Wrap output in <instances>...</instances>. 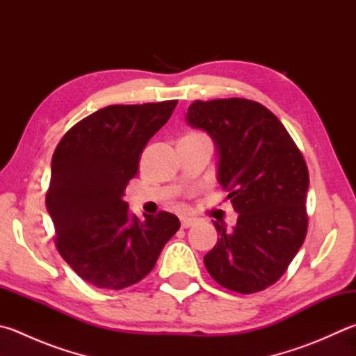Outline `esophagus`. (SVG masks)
<instances>
[{
	"instance_id": "obj_1",
	"label": "esophagus",
	"mask_w": 356,
	"mask_h": 356,
	"mask_svg": "<svg viewBox=\"0 0 356 356\" xmlns=\"http://www.w3.org/2000/svg\"><path fill=\"white\" fill-rule=\"evenodd\" d=\"M193 225H195V220H193V218L181 217V227H183V229H187V227H191Z\"/></svg>"
}]
</instances>
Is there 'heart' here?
I'll list each match as a JSON object with an SVG mask.
<instances>
[{"label": "heart", "instance_id": "obj_1", "mask_svg": "<svg viewBox=\"0 0 356 356\" xmlns=\"http://www.w3.org/2000/svg\"><path fill=\"white\" fill-rule=\"evenodd\" d=\"M186 136H191V138H207L204 133H200V131H191V133H187Z\"/></svg>", "mask_w": 356, "mask_h": 356}]
</instances>
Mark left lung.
Segmentation results:
<instances>
[{
	"mask_svg": "<svg viewBox=\"0 0 356 356\" xmlns=\"http://www.w3.org/2000/svg\"><path fill=\"white\" fill-rule=\"evenodd\" d=\"M187 124L209 133L218 152L217 178L238 213L204 256L207 273L241 294L265 290L284 276L307 236L308 169L282 122L254 100H195Z\"/></svg>",
	"mask_w": 356,
	"mask_h": 356,
	"instance_id": "obj_1",
	"label": "left lung"
}]
</instances>
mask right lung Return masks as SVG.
<instances>
[{
  "label": "right lung",
  "instance_id": "add662e5",
  "mask_svg": "<svg viewBox=\"0 0 356 356\" xmlns=\"http://www.w3.org/2000/svg\"><path fill=\"white\" fill-rule=\"evenodd\" d=\"M177 104L105 106L71 127L54 152L46 209L56 246L91 285L122 290L138 284L179 229L173 213H144L140 221L124 201L140 153Z\"/></svg>",
  "mask_w": 356,
  "mask_h": 356
}]
</instances>
